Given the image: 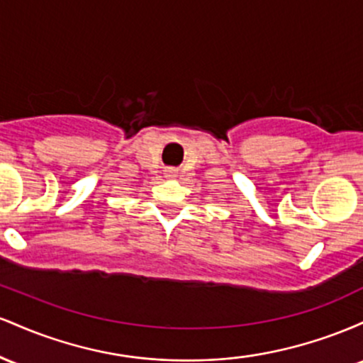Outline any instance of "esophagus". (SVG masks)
<instances>
[{
  "label": "esophagus",
  "mask_w": 363,
  "mask_h": 363,
  "mask_svg": "<svg viewBox=\"0 0 363 363\" xmlns=\"http://www.w3.org/2000/svg\"><path fill=\"white\" fill-rule=\"evenodd\" d=\"M176 169H167V170H165V176H167V177H176Z\"/></svg>",
  "instance_id": "1"
}]
</instances>
